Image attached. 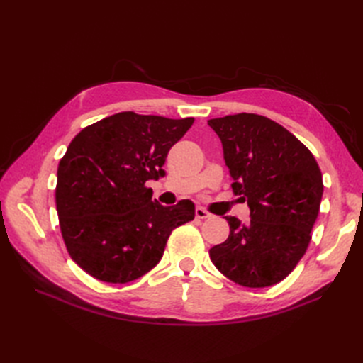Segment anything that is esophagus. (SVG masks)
<instances>
[{
	"instance_id": "34e87169",
	"label": "esophagus",
	"mask_w": 363,
	"mask_h": 363,
	"mask_svg": "<svg viewBox=\"0 0 363 363\" xmlns=\"http://www.w3.org/2000/svg\"><path fill=\"white\" fill-rule=\"evenodd\" d=\"M195 216L199 218V219H207V218H211V216H212V213H211V212H207L204 207H201V206H196V207H195Z\"/></svg>"
}]
</instances>
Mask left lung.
<instances>
[{"instance_id": "1", "label": "left lung", "mask_w": 363, "mask_h": 363, "mask_svg": "<svg viewBox=\"0 0 363 363\" xmlns=\"http://www.w3.org/2000/svg\"><path fill=\"white\" fill-rule=\"evenodd\" d=\"M221 139L232 188L250 207V223L225 216L230 235L208 251L213 265L240 286L286 279L304 256L320 213L323 174L303 142L256 113L207 121Z\"/></svg>"}]
</instances>
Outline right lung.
<instances>
[{
	"mask_svg": "<svg viewBox=\"0 0 363 363\" xmlns=\"http://www.w3.org/2000/svg\"><path fill=\"white\" fill-rule=\"evenodd\" d=\"M192 124L121 112L72 139L59 163L56 207L71 259L92 277H142L162 259L172 230L194 219L192 201L164 207L145 186L163 177L168 151Z\"/></svg>",
	"mask_w": 363,
	"mask_h": 363,
	"instance_id": "1",
	"label": "right lung"
}]
</instances>
